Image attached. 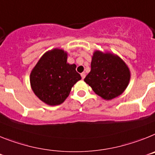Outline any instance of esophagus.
<instances>
[{
    "label": "esophagus",
    "mask_w": 155,
    "mask_h": 155,
    "mask_svg": "<svg viewBox=\"0 0 155 155\" xmlns=\"http://www.w3.org/2000/svg\"><path fill=\"white\" fill-rule=\"evenodd\" d=\"M85 76H86V73L85 72H82L81 73V77H82V79H84V78H85Z\"/></svg>",
    "instance_id": "esophagus-1"
}]
</instances>
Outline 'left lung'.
<instances>
[{"mask_svg":"<svg viewBox=\"0 0 155 155\" xmlns=\"http://www.w3.org/2000/svg\"><path fill=\"white\" fill-rule=\"evenodd\" d=\"M91 70L84 81L104 100H112L126 91L130 80V70L117 54L95 51Z\"/></svg>","mask_w":155,"mask_h":155,"instance_id":"left-lung-1","label":"left lung"}]
</instances>
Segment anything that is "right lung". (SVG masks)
<instances>
[{
    "mask_svg": "<svg viewBox=\"0 0 155 155\" xmlns=\"http://www.w3.org/2000/svg\"><path fill=\"white\" fill-rule=\"evenodd\" d=\"M67 58L66 51L54 48L44 53L31 71V88L46 104H61L68 97L72 87L81 79L76 71V65L68 64Z\"/></svg>",
    "mask_w": 155,
    "mask_h": 155,
    "instance_id": "add662e5",
    "label": "right lung"
}]
</instances>
